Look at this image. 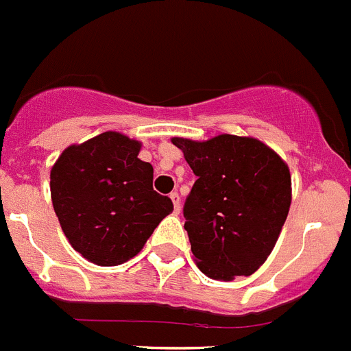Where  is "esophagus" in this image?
I'll return each instance as SVG.
<instances>
[{"label": "esophagus", "mask_w": 351, "mask_h": 351, "mask_svg": "<svg viewBox=\"0 0 351 351\" xmlns=\"http://www.w3.org/2000/svg\"><path fill=\"white\" fill-rule=\"evenodd\" d=\"M170 199H172L173 202V211L178 215V213L181 211V197H179L178 191H172V193H170Z\"/></svg>", "instance_id": "obj_1"}]
</instances>
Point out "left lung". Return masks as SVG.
Instances as JSON below:
<instances>
[{
  "instance_id": "8db88e82",
  "label": "left lung",
  "mask_w": 351,
  "mask_h": 351,
  "mask_svg": "<svg viewBox=\"0 0 351 351\" xmlns=\"http://www.w3.org/2000/svg\"><path fill=\"white\" fill-rule=\"evenodd\" d=\"M197 181L184 200V229L211 278L252 275L274 250L291 204L289 169L256 138H172Z\"/></svg>"
}]
</instances>
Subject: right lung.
I'll return each mask as SVG.
<instances>
[{
    "label": "right lung",
    "instance_id": "obj_1",
    "mask_svg": "<svg viewBox=\"0 0 351 351\" xmlns=\"http://www.w3.org/2000/svg\"><path fill=\"white\" fill-rule=\"evenodd\" d=\"M140 143L115 131L71 145L51 170V199L74 250L99 266L130 261L167 215L172 200L152 188Z\"/></svg>",
    "mask_w": 351,
    "mask_h": 351
}]
</instances>
